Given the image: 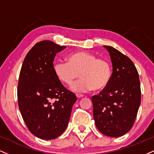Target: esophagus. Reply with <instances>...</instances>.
I'll use <instances>...</instances> for the list:
<instances>
[{"label": "esophagus", "instance_id": "34e87169", "mask_svg": "<svg viewBox=\"0 0 154 154\" xmlns=\"http://www.w3.org/2000/svg\"><path fill=\"white\" fill-rule=\"evenodd\" d=\"M75 96H76V97L78 98H82L83 97V95H81V94H75Z\"/></svg>", "mask_w": 154, "mask_h": 154}]
</instances>
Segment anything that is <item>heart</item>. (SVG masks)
Returning a JSON list of instances; mask_svg holds the SVG:
<instances>
[{"label": "heart", "mask_w": 154, "mask_h": 154, "mask_svg": "<svg viewBox=\"0 0 154 154\" xmlns=\"http://www.w3.org/2000/svg\"><path fill=\"white\" fill-rule=\"evenodd\" d=\"M66 60L67 63H55L54 73L60 82L68 86L80 77V80L72 86L74 91L82 93L91 89L100 91L106 88L111 81L112 66L109 60L97 58L86 51L70 54Z\"/></svg>", "instance_id": "1"}]
</instances>
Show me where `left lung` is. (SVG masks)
<instances>
[{"instance_id": "left-lung-1", "label": "left lung", "mask_w": 154, "mask_h": 154, "mask_svg": "<svg viewBox=\"0 0 154 154\" xmlns=\"http://www.w3.org/2000/svg\"><path fill=\"white\" fill-rule=\"evenodd\" d=\"M104 47L111 56L113 73L109 85L92 96L94 119L100 133L119 137L129 131L135 122L141 103V86L132 60L113 47Z\"/></svg>"}]
</instances>
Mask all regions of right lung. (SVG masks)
<instances>
[{"mask_svg":"<svg viewBox=\"0 0 154 154\" xmlns=\"http://www.w3.org/2000/svg\"><path fill=\"white\" fill-rule=\"evenodd\" d=\"M66 48L51 41L35 43L20 69L17 88L19 109L28 130L41 139L61 135L77 100L54 73L55 56Z\"/></svg>","mask_w":154,"mask_h":154,"instance_id":"right-lung-1","label":"right lung"}]
</instances>
